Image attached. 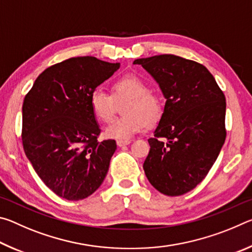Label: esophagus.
I'll return each instance as SVG.
<instances>
[{
  "mask_svg": "<svg viewBox=\"0 0 252 252\" xmlns=\"http://www.w3.org/2000/svg\"><path fill=\"white\" fill-rule=\"evenodd\" d=\"M117 144H118V147L122 148V147L127 146V144H130V141H118Z\"/></svg>",
  "mask_w": 252,
  "mask_h": 252,
  "instance_id": "1",
  "label": "esophagus"
}]
</instances>
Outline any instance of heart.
<instances>
[{"mask_svg":"<svg viewBox=\"0 0 252 252\" xmlns=\"http://www.w3.org/2000/svg\"><path fill=\"white\" fill-rule=\"evenodd\" d=\"M113 96L101 88L91 93L90 105L94 116L102 122H109L114 116L116 100L129 99L123 109L125 117L113 120L105 127L104 135L118 141H129L146 129L148 122H155L162 112L160 97L148 90V85L139 76L129 74L116 81Z\"/></svg>","mask_w":252,"mask_h":252,"instance_id":"heart-1","label":"heart"}]
</instances>
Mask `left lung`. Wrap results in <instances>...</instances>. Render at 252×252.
Returning <instances> with one entry per match:
<instances>
[{
	"label": "left lung",
	"instance_id": "left-lung-1",
	"mask_svg": "<svg viewBox=\"0 0 252 252\" xmlns=\"http://www.w3.org/2000/svg\"><path fill=\"white\" fill-rule=\"evenodd\" d=\"M159 84L165 104L148 140L143 163L149 182L165 195H181L201 182L225 140V97L204 65L177 55L136 59Z\"/></svg>",
	"mask_w": 252,
	"mask_h": 252
}]
</instances>
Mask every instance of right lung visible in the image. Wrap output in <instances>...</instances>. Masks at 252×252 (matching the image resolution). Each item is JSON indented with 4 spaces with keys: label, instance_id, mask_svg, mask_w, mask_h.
<instances>
[{
    "label": "right lung",
    "instance_id": "obj_1",
    "mask_svg": "<svg viewBox=\"0 0 252 252\" xmlns=\"http://www.w3.org/2000/svg\"><path fill=\"white\" fill-rule=\"evenodd\" d=\"M119 67L94 57L67 59L42 72L24 97V152L59 197L87 198L108 173L117 143L97 140L101 130L90 96Z\"/></svg>",
    "mask_w": 252,
    "mask_h": 252
}]
</instances>
